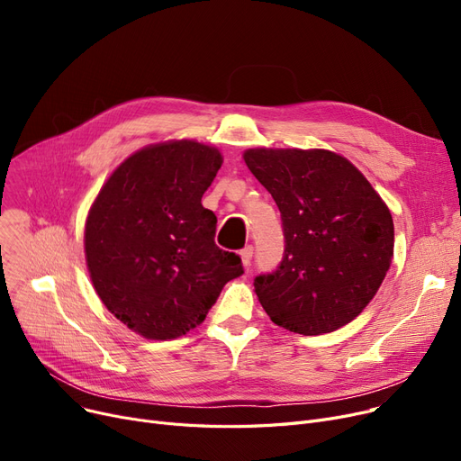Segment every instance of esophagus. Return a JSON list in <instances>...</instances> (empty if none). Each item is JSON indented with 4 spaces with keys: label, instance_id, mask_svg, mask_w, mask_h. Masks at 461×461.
Returning <instances> with one entry per match:
<instances>
[{
    "label": "esophagus",
    "instance_id": "34e87169",
    "mask_svg": "<svg viewBox=\"0 0 461 461\" xmlns=\"http://www.w3.org/2000/svg\"><path fill=\"white\" fill-rule=\"evenodd\" d=\"M252 258H254V249L252 247H245L243 250H240V261H243L245 267H250Z\"/></svg>",
    "mask_w": 461,
    "mask_h": 461
}]
</instances>
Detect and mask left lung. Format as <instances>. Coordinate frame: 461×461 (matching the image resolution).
Segmentation results:
<instances>
[{
    "label": "left lung",
    "instance_id": "left-lung-1",
    "mask_svg": "<svg viewBox=\"0 0 461 461\" xmlns=\"http://www.w3.org/2000/svg\"><path fill=\"white\" fill-rule=\"evenodd\" d=\"M245 162L276 202L284 231L278 267L254 278L261 306L304 336L348 325L391 267L389 207L348 158L325 149H249Z\"/></svg>",
    "mask_w": 461,
    "mask_h": 461
}]
</instances>
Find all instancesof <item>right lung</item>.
I'll return each mask as SVG.
<instances>
[{"label": "right lung", "mask_w": 461, "mask_h": 461, "mask_svg": "<svg viewBox=\"0 0 461 461\" xmlns=\"http://www.w3.org/2000/svg\"><path fill=\"white\" fill-rule=\"evenodd\" d=\"M222 166L209 145L145 148L110 176L86 222L95 292L113 316L151 340L200 325L222 287L245 273L214 245L216 216L202 205Z\"/></svg>", "instance_id": "1"}]
</instances>
